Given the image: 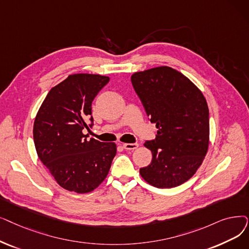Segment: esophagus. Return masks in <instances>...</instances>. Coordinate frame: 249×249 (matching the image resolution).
<instances>
[{
    "mask_svg": "<svg viewBox=\"0 0 249 249\" xmlns=\"http://www.w3.org/2000/svg\"><path fill=\"white\" fill-rule=\"evenodd\" d=\"M123 147L126 150H134L138 147V143H124Z\"/></svg>",
    "mask_w": 249,
    "mask_h": 249,
    "instance_id": "obj_1",
    "label": "esophagus"
}]
</instances>
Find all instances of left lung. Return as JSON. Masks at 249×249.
<instances>
[{
	"instance_id": "8db88e82",
	"label": "left lung",
	"mask_w": 249,
	"mask_h": 249,
	"mask_svg": "<svg viewBox=\"0 0 249 249\" xmlns=\"http://www.w3.org/2000/svg\"><path fill=\"white\" fill-rule=\"evenodd\" d=\"M131 82L158 129L156 138L144 143L153 160L140 175L158 188L179 186L196 174L208 153L207 101L196 84L167 66L136 72Z\"/></svg>"
}]
</instances>
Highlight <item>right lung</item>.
Returning <instances> with one entry per match:
<instances>
[{
  "label": "right lung",
  "instance_id": "right-lung-1",
  "mask_svg": "<svg viewBox=\"0 0 249 249\" xmlns=\"http://www.w3.org/2000/svg\"><path fill=\"white\" fill-rule=\"evenodd\" d=\"M109 80L99 74L69 75L49 91L36 114L34 140L37 156L64 189L90 192L110 171L116 144L89 140V134H83L93 125L92 101Z\"/></svg>",
  "mask_w": 249,
  "mask_h": 249
}]
</instances>
